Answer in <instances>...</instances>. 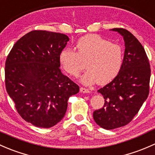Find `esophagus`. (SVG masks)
I'll return each mask as SVG.
<instances>
[{"mask_svg": "<svg viewBox=\"0 0 155 155\" xmlns=\"http://www.w3.org/2000/svg\"><path fill=\"white\" fill-rule=\"evenodd\" d=\"M80 92L84 93V94H87V93H90V91L87 88H84V87H80Z\"/></svg>", "mask_w": 155, "mask_h": 155, "instance_id": "1", "label": "esophagus"}]
</instances>
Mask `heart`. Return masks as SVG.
Masks as SVG:
<instances>
[{
    "mask_svg": "<svg viewBox=\"0 0 155 155\" xmlns=\"http://www.w3.org/2000/svg\"><path fill=\"white\" fill-rule=\"evenodd\" d=\"M77 51L64 49L60 53L59 61L68 74L77 77L87 61L86 73L81 77L84 84L97 82L103 85L117 77L123 62L121 46L98 35L82 37L76 45Z\"/></svg>",
    "mask_w": 155,
    "mask_h": 155,
    "instance_id": "obj_1",
    "label": "heart"
}]
</instances>
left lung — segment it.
Segmentation results:
<instances>
[{"instance_id":"obj_1","label":"left lung","mask_w":155,"mask_h":155,"mask_svg":"<svg viewBox=\"0 0 155 155\" xmlns=\"http://www.w3.org/2000/svg\"><path fill=\"white\" fill-rule=\"evenodd\" d=\"M110 30L123 37L125 49L119 74L98 90L105 103L93 115L96 123L107 130L124 126L132 120L149 96L151 76L149 59L139 41L125 29Z\"/></svg>"}]
</instances>
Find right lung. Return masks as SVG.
Segmentation results:
<instances>
[{"instance_id": "right-lung-1", "label": "right lung", "mask_w": 155, "mask_h": 155, "mask_svg": "<svg viewBox=\"0 0 155 155\" xmlns=\"http://www.w3.org/2000/svg\"><path fill=\"white\" fill-rule=\"evenodd\" d=\"M68 41L64 34L31 31L15 44L6 58V91L20 116L36 127L59 123L69 97L79 91L59 68L60 53Z\"/></svg>"}]
</instances>
